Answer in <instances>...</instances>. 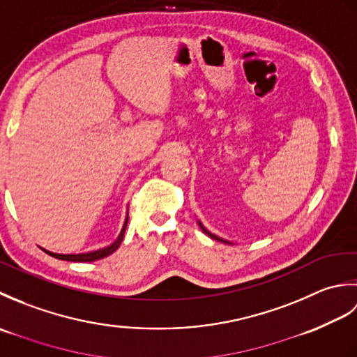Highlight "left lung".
Returning <instances> with one entry per match:
<instances>
[{
    "label": "left lung",
    "mask_w": 357,
    "mask_h": 357,
    "mask_svg": "<svg viewBox=\"0 0 357 357\" xmlns=\"http://www.w3.org/2000/svg\"><path fill=\"white\" fill-rule=\"evenodd\" d=\"M198 225L201 227V230H202L204 233H206V234H207V236H210L211 239H216V241H221V242H225V244H231V242H230V241H227V239H222V238H219V236H216V234H213V233H211V231H208V230L206 229V227H204V225H202V222H201V221H198Z\"/></svg>",
    "instance_id": "obj_1"
}]
</instances>
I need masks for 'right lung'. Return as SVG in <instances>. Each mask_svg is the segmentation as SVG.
Segmentation results:
<instances>
[{
	"instance_id": "add662e5",
	"label": "right lung",
	"mask_w": 357,
	"mask_h": 357,
	"mask_svg": "<svg viewBox=\"0 0 357 357\" xmlns=\"http://www.w3.org/2000/svg\"><path fill=\"white\" fill-rule=\"evenodd\" d=\"M127 221H128V211L126 213V221L123 224V229H121L118 238L112 242L110 245L107 247H102L100 250H95V252H87V253H77V255H61V253H52L49 250L43 248L45 253L56 257V259H61V261H70V262H93L98 259H102V257L112 255L113 252H116L118 247L121 245V242L124 239V233H126V227H127Z\"/></svg>"
}]
</instances>
